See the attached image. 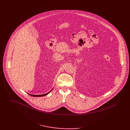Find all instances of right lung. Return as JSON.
Listing matches in <instances>:
<instances>
[{"label":"right lung","mask_w":130,"mask_h":130,"mask_svg":"<svg viewBox=\"0 0 130 130\" xmlns=\"http://www.w3.org/2000/svg\"><path fill=\"white\" fill-rule=\"evenodd\" d=\"M53 90V89H52ZM52 90H51V91H52ZM51 91H50V92H48L47 93H45V94H38V95H37V94H30V93H27L28 94H29V95H31V96H36V97H37V96H38V97H39V96H45V95H47L49 93H50L51 92Z\"/></svg>","instance_id":"add662e5"}]
</instances>
